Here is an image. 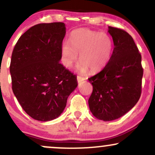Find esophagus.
I'll list each match as a JSON object with an SVG mask.
<instances>
[{"mask_svg":"<svg viewBox=\"0 0 155 155\" xmlns=\"http://www.w3.org/2000/svg\"><path fill=\"white\" fill-rule=\"evenodd\" d=\"M85 79L82 76H77V81L78 82H81V81H84Z\"/></svg>","mask_w":155,"mask_h":155,"instance_id":"1","label":"esophagus"}]
</instances>
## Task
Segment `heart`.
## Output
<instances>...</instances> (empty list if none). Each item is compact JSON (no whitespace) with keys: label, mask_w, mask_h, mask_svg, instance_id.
Segmentation results:
<instances>
[{"label":"heart","mask_w":155,"mask_h":155,"mask_svg":"<svg viewBox=\"0 0 155 155\" xmlns=\"http://www.w3.org/2000/svg\"><path fill=\"white\" fill-rule=\"evenodd\" d=\"M113 50V42L110 35L89 29H78L71 35L70 42L62 44V61L65 66L70 68L80 55V72L84 74L88 69L97 72L107 65Z\"/></svg>","instance_id":"obj_1"}]
</instances>
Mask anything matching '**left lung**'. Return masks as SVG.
Segmentation results:
<instances>
[{"mask_svg":"<svg viewBox=\"0 0 155 155\" xmlns=\"http://www.w3.org/2000/svg\"><path fill=\"white\" fill-rule=\"evenodd\" d=\"M114 48L101 71L89 78L93 87L89 98V109L99 120L118 119L139 101L143 70L141 55L132 37L124 31L108 27Z\"/></svg>","mask_w":155,"mask_h":155,"instance_id":"left-lung-1","label":"left lung"}]
</instances>
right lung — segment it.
Here are the masks:
<instances>
[{
	"instance_id": "right-lung-1",
	"label": "right lung",
	"mask_w": 155,
	"mask_h": 155,
	"mask_svg": "<svg viewBox=\"0 0 155 155\" xmlns=\"http://www.w3.org/2000/svg\"><path fill=\"white\" fill-rule=\"evenodd\" d=\"M63 22L39 24L20 37L10 64L12 90L21 107L40 121L58 118L77 87L75 74L60 63Z\"/></svg>"
}]
</instances>
